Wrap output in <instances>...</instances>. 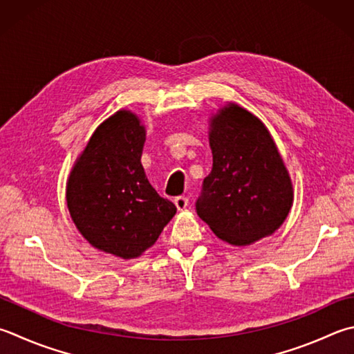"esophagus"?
<instances>
[{
  "label": "esophagus",
  "mask_w": 354,
  "mask_h": 354,
  "mask_svg": "<svg viewBox=\"0 0 354 354\" xmlns=\"http://www.w3.org/2000/svg\"><path fill=\"white\" fill-rule=\"evenodd\" d=\"M174 203H176V206H177V209L182 211V209L186 208V206H188L189 200H188V197H185V196H178V197H176Z\"/></svg>",
  "instance_id": "obj_1"
}]
</instances>
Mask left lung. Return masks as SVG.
<instances>
[{
	"mask_svg": "<svg viewBox=\"0 0 354 354\" xmlns=\"http://www.w3.org/2000/svg\"><path fill=\"white\" fill-rule=\"evenodd\" d=\"M212 169L197 198L198 217L236 246L271 236L288 216L292 185L270 131L230 103L211 118Z\"/></svg>",
	"mask_w": 354,
	"mask_h": 354,
	"instance_id": "1",
	"label": "left lung"
}]
</instances>
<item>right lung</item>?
I'll use <instances>...</instances> for the list:
<instances>
[{"mask_svg":"<svg viewBox=\"0 0 354 354\" xmlns=\"http://www.w3.org/2000/svg\"><path fill=\"white\" fill-rule=\"evenodd\" d=\"M145 126L118 111L98 126L71 171L66 200L73 223L94 248L122 259L142 256L176 214L142 166Z\"/></svg>","mask_w":354,"mask_h":354,"instance_id":"right-lung-1","label":"right lung"}]
</instances>
